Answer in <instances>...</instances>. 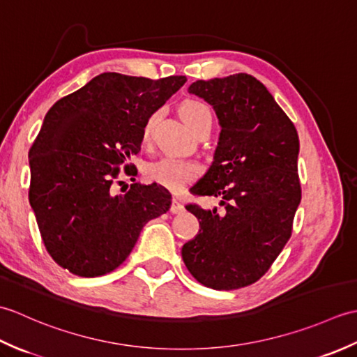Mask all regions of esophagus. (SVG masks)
<instances>
[{
  "label": "esophagus",
  "mask_w": 357,
  "mask_h": 357,
  "mask_svg": "<svg viewBox=\"0 0 357 357\" xmlns=\"http://www.w3.org/2000/svg\"><path fill=\"white\" fill-rule=\"evenodd\" d=\"M170 211H172V213H174V215H178V213H183V211H184V204L181 202V199H179V198H173V201H172V207H170Z\"/></svg>",
  "instance_id": "esophagus-1"
}]
</instances>
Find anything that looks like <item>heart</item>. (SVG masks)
<instances>
[{
	"mask_svg": "<svg viewBox=\"0 0 357 357\" xmlns=\"http://www.w3.org/2000/svg\"><path fill=\"white\" fill-rule=\"evenodd\" d=\"M159 113H151L149 119L144 124L142 130V141L147 142L150 139L151 127H153L155 121ZM181 116L184 118L185 123L190 126L195 132H198L202 127H211V109L201 100H185L181 104ZM199 174V167L193 161H187V159L174 158V156H164L159 158L153 162H149L146 167V176L151 183H156L159 185H164L167 188H178L184 187L190 183Z\"/></svg>",
	"mask_w": 357,
	"mask_h": 357,
	"instance_id": "obj_1",
	"label": "heart"
}]
</instances>
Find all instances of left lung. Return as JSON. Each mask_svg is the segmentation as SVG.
I'll use <instances>...</instances> for the list:
<instances>
[{
	"label": "left lung",
	"mask_w": 357,
	"mask_h": 357,
	"mask_svg": "<svg viewBox=\"0 0 357 357\" xmlns=\"http://www.w3.org/2000/svg\"><path fill=\"white\" fill-rule=\"evenodd\" d=\"M188 92L213 105L221 124L213 164L190 192L221 196L224 208L187 204L199 231L181 253L202 285L238 290L259 280L291 236L301 202L298 132L248 73L199 79Z\"/></svg>",
	"instance_id": "obj_1"
}]
</instances>
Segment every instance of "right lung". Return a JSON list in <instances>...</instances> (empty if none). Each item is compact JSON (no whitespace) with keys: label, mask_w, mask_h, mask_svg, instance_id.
I'll return each mask as SVG.
<instances>
[{"label":"right lung","mask_w":357,"mask_h":357,"mask_svg":"<svg viewBox=\"0 0 357 357\" xmlns=\"http://www.w3.org/2000/svg\"><path fill=\"white\" fill-rule=\"evenodd\" d=\"M105 72L52 105L29 150V201L44 247L59 267L82 278L118 268L142 227L169 211L172 195L156 183L113 193L121 169L139 153L144 124L185 84ZM123 190V188H121Z\"/></svg>","instance_id":"add662e5"}]
</instances>
